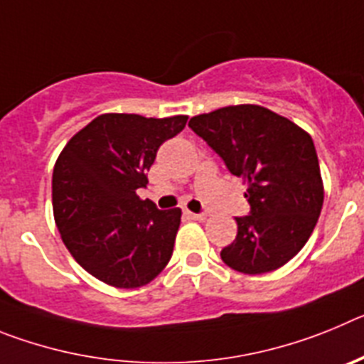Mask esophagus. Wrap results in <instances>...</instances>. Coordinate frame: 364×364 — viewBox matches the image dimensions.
Instances as JSON below:
<instances>
[{
	"mask_svg": "<svg viewBox=\"0 0 364 364\" xmlns=\"http://www.w3.org/2000/svg\"><path fill=\"white\" fill-rule=\"evenodd\" d=\"M186 215L189 218H193V220H205V217H208L205 213H193V211H186Z\"/></svg>",
	"mask_w": 364,
	"mask_h": 364,
	"instance_id": "34e87169",
	"label": "esophagus"
}]
</instances>
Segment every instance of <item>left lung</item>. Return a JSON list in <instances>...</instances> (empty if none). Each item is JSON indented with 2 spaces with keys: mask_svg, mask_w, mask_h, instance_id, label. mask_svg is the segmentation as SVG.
I'll list each match as a JSON object with an SVG mask.
<instances>
[{
  "mask_svg": "<svg viewBox=\"0 0 364 364\" xmlns=\"http://www.w3.org/2000/svg\"><path fill=\"white\" fill-rule=\"evenodd\" d=\"M247 182L250 215L237 217V237L220 252L230 268L260 275L281 268L308 242L324 189L314 140L288 118L260 105H230L189 120Z\"/></svg>",
  "mask_w": 364,
  "mask_h": 364,
  "instance_id": "8db88e82",
  "label": "left lung"
}]
</instances>
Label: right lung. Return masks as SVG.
Instances as JSON below:
<instances>
[{"mask_svg":"<svg viewBox=\"0 0 364 364\" xmlns=\"http://www.w3.org/2000/svg\"><path fill=\"white\" fill-rule=\"evenodd\" d=\"M188 117L107 112L70 138L53 173L54 220L74 260L114 288L153 281L173 255L178 208L159 210L136 189L166 140Z\"/></svg>","mask_w":364,"mask_h":364,"instance_id":"1","label":"right lung"}]
</instances>
